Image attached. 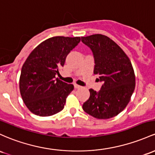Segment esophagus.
<instances>
[{
  "instance_id": "esophagus-1",
  "label": "esophagus",
  "mask_w": 155,
  "mask_h": 155,
  "mask_svg": "<svg viewBox=\"0 0 155 155\" xmlns=\"http://www.w3.org/2000/svg\"><path fill=\"white\" fill-rule=\"evenodd\" d=\"M74 87L76 88V89H79V88L81 87V86H79V84H74Z\"/></svg>"
}]
</instances>
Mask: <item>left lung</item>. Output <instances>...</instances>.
I'll list each match as a JSON object with an SVG mask.
<instances>
[{"instance_id": "8db88e82", "label": "left lung", "mask_w": 155, "mask_h": 155, "mask_svg": "<svg viewBox=\"0 0 155 155\" xmlns=\"http://www.w3.org/2000/svg\"><path fill=\"white\" fill-rule=\"evenodd\" d=\"M91 49L94 72L102 82L99 91L90 89V98L83 104L84 111L98 119L111 118L123 111L133 93L135 76L131 61L124 51L108 37L93 35L81 37Z\"/></svg>"}]
</instances>
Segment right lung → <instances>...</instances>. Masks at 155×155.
I'll return each mask as SVG.
<instances>
[{
  "instance_id": "right-lung-1",
  "label": "right lung",
  "mask_w": 155,
  "mask_h": 155,
  "mask_svg": "<svg viewBox=\"0 0 155 155\" xmlns=\"http://www.w3.org/2000/svg\"><path fill=\"white\" fill-rule=\"evenodd\" d=\"M80 37H54L35 48L23 64L20 91L28 110L39 116H51L63 110L74 85L55 77L68 54Z\"/></svg>"
}]
</instances>
